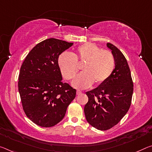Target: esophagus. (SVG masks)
I'll return each instance as SVG.
<instances>
[{
    "label": "esophagus",
    "mask_w": 152,
    "mask_h": 152,
    "mask_svg": "<svg viewBox=\"0 0 152 152\" xmlns=\"http://www.w3.org/2000/svg\"><path fill=\"white\" fill-rule=\"evenodd\" d=\"M81 94H82L81 91H76V95H81Z\"/></svg>",
    "instance_id": "1"
}]
</instances>
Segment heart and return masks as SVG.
I'll return each mask as SVG.
<instances>
[{
	"label": "heart",
	"mask_w": 152,
	"mask_h": 152,
	"mask_svg": "<svg viewBox=\"0 0 152 152\" xmlns=\"http://www.w3.org/2000/svg\"><path fill=\"white\" fill-rule=\"evenodd\" d=\"M78 64L84 63L83 72L76 76L72 85L79 89L89 88L95 83L100 85L106 82L115 67L114 56L110 51L102 50L95 45H84L77 48L76 53H64L59 55L58 64L67 80L73 79L78 72Z\"/></svg>",
	"instance_id": "heart-1"
}]
</instances>
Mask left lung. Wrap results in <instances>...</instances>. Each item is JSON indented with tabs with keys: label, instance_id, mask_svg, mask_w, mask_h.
<instances>
[{
	"label": "left lung",
	"instance_id": "8db88e82",
	"mask_svg": "<svg viewBox=\"0 0 152 152\" xmlns=\"http://www.w3.org/2000/svg\"><path fill=\"white\" fill-rule=\"evenodd\" d=\"M108 48L115 60L114 73L108 80L86 92L88 101L84 108L86 119L94 128L106 131L116 125L131 104L133 82L127 61L122 53L111 43Z\"/></svg>",
	"mask_w": 152,
	"mask_h": 152
}]
</instances>
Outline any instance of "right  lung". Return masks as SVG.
<instances>
[{
    "instance_id": "right-lung-1",
    "label": "right lung",
    "mask_w": 152,
    "mask_h": 152,
    "mask_svg": "<svg viewBox=\"0 0 152 152\" xmlns=\"http://www.w3.org/2000/svg\"><path fill=\"white\" fill-rule=\"evenodd\" d=\"M72 45L56 38L45 40L30 50L21 65L18 90L23 110L38 126L58 124L76 97V89L62 83L58 64L59 55Z\"/></svg>"
}]
</instances>
